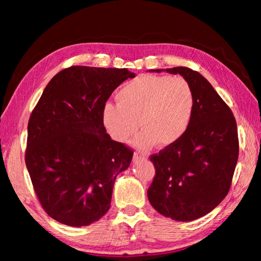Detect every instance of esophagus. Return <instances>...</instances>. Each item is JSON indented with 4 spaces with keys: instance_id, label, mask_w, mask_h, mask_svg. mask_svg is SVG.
Masks as SVG:
<instances>
[{
    "instance_id": "1",
    "label": "esophagus",
    "mask_w": 261,
    "mask_h": 261,
    "mask_svg": "<svg viewBox=\"0 0 261 261\" xmlns=\"http://www.w3.org/2000/svg\"><path fill=\"white\" fill-rule=\"evenodd\" d=\"M146 155H145V154H143V153H140V152H135V154H134V161L135 162H138V161H141V160H146Z\"/></svg>"
}]
</instances>
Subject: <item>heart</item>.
<instances>
[{"instance_id":"obj_1","label":"heart","mask_w":261,"mask_h":261,"mask_svg":"<svg viewBox=\"0 0 261 261\" xmlns=\"http://www.w3.org/2000/svg\"><path fill=\"white\" fill-rule=\"evenodd\" d=\"M116 99L118 103L102 108L106 130L114 140L126 143L140 126L143 132L132 141L140 149L175 145L192 120L193 91L180 77L139 76L124 84Z\"/></svg>"}]
</instances>
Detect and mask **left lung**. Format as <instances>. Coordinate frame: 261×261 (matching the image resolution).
I'll list each match as a JSON object with an SVG mask.
<instances>
[{
	"label": "left lung",
	"instance_id": "obj_1",
	"mask_svg": "<svg viewBox=\"0 0 261 261\" xmlns=\"http://www.w3.org/2000/svg\"><path fill=\"white\" fill-rule=\"evenodd\" d=\"M149 71L180 74L193 91L194 109L180 140L151 156L155 177L148 200L166 218L197 220L213 211L230 188L240 149L235 117L199 72L185 67Z\"/></svg>",
	"mask_w": 261,
	"mask_h": 261
}]
</instances>
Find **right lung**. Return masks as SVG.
Instances as JSON below:
<instances>
[{
    "label": "right lung",
    "mask_w": 261,
    "mask_h": 261,
    "mask_svg": "<svg viewBox=\"0 0 261 261\" xmlns=\"http://www.w3.org/2000/svg\"><path fill=\"white\" fill-rule=\"evenodd\" d=\"M135 78L127 69L71 67L48 83L31 114L25 162L46 213L70 227L90 226L107 213L117 175L134 152L102 123L115 88Z\"/></svg>",
    "instance_id": "right-lung-1"
}]
</instances>
